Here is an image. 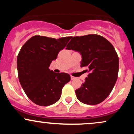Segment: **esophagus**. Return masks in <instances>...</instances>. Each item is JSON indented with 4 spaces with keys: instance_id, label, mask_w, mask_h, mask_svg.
<instances>
[{
    "instance_id": "34e87169",
    "label": "esophagus",
    "mask_w": 134,
    "mask_h": 134,
    "mask_svg": "<svg viewBox=\"0 0 134 134\" xmlns=\"http://www.w3.org/2000/svg\"><path fill=\"white\" fill-rule=\"evenodd\" d=\"M76 79V77H74V76H70V79H71V80H74V79Z\"/></svg>"
}]
</instances>
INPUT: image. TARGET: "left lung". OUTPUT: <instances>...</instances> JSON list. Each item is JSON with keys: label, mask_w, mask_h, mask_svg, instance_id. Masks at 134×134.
Here are the masks:
<instances>
[{"label": "left lung", "mask_w": 134, "mask_h": 134, "mask_svg": "<svg viewBox=\"0 0 134 134\" xmlns=\"http://www.w3.org/2000/svg\"><path fill=\"white\" fill-rule=\"evenodd\" d=\"M66 48L81 53V67H86L89 72L76 90L77 98L90 105L100 103L109 96L118 78L119 59L113 46L100 35L91 34L73 37Z\"/></svg>", "instance_id": "obj_1"}]
</instances>
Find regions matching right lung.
I'll return each instance as SVG.
<instances>
[{"label": "right lung", "mask_w": 134, "mask_h": 134, "mask_svg": "<svg viewBox=\"0 0 134 134\" xmlns=\"http://www.w3.org/2000/svg\"><path fill=\"white\" fill-rule=\"evenodd\" d=\"M71 38L36 35L20 50L17 58L18 77L24 93L35 104L47 107L56 103L63 87L70 81L68 74L55 73L48 67Z\"/></svg>", "instance_id": "1"}]
</instances>
